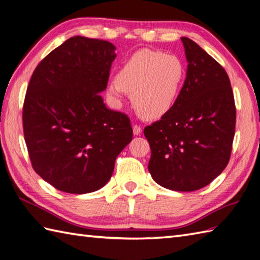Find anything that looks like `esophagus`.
Segmentation results:
<instances>
[{
	"mask_svg": "<svg viewBox=\"0 0 260 260\" xmlns=\"http://www.w3.org/2000/svg\"><path fill=\"white\" fill-rule=\"evenodd\" d=\"M133 133H134V135H141L142 127L140 125H134L133 126Z\"/></svg>",
	"mask_w": 260,
	"mask_h": 260,
	"instance_id": "esophagus-1",
	"label": "esophagus"
}]
</instances>
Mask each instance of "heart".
<instances>
[{"mask_svg":"<svg viewBox=\"0 0 260 260\" xmlns=\"http://www.w3.org/2000/svg\"><path fill=\"white\" fill-rule=\"evenodd\" d=\"M186 75L182 60L174 54L143 49L119 68L108 93L115 102L132 93L135 110L145 118H159L173 108L181 95Z\"/></svg>","mask_w":260,"mask_h":260,"instance_id":"heart-1","label":"heart"}]
</instances>
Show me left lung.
<instances>
[{
	"instance_id": "left-lung-1",
	"label": "left lung",
	"mask_w": 260,
	"mask_h": 260,
	"mask_svg": "<svg viewBox=\"0 0 260 260\" xmlns=\"http://www.w3.org/2000/svg\"><path fill=\"white\" fill-rule=\"evenodd\" d=\"M186 78L173 108L146 126L148 171L165 189L190 192L217 178L229 162L236 127L234 92L225 70L182 37Z\"/></svg>"
}]
</instances>
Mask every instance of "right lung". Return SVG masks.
Listing matches in <instances>:
<instances>
[{
  "label": "right lung",
  "instance_id": "obj_1",
  "mask_svg": "<svg viewBox=\"0 0 260 260\" xmlns=\"http://www.w3.org/2000/svg\"><path fill=\"white\" fill-rule=\"evenodd\" d=\"M115 50L108 41L73 37L32 74L22 115L25 144L36 172L60 191L101 189L133 139L129 118L101 96Z\"/></svg>",
  "mask_w": 260,
  "mask_h": 260
}]
</instances>
